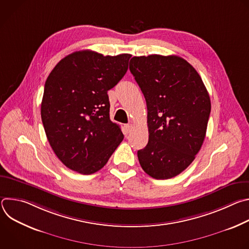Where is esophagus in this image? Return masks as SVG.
<instances>
[{
    "label": "esophagus",
    "mask_w": 249,
    "mask_h": 249,
    "mask_svg": "<svg viewBox=\"0 0 249 249\" xmlns=\"http://www.w3.org/2000/svg\"><path fill=\"white\" fill-rule=\"evenodd\" d=\"M131 128H132V126H131L130 124H126V125H124V129H123L124 134H125V135H127L128 133H130Z\"/></svg>",
    "instance_id": "obj_1"
}]
</instances>
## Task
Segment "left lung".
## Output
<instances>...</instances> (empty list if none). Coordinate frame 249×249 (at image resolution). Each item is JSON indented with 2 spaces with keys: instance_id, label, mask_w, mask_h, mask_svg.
Masks as SVG:
<instances>
[{
  "instance_id": "1",
  "label": "left lung",
  "mask_w": 249,
  "mask_h": 249,
  "mask_svg": "<svg viewBox=\"0 0 249 249\" xmlns=\"http://www.w3.org/2000/svg\"><path fill=\"white\" fill-rule=\"evenodd\" d=\"M129 69L148 109V145L138 151L144 171L169 179L194 160L206 136L211 100L197 71L170 55L133 57Z\"/></svg>"
}]
</instances>
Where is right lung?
<instances>
[{"label": "right lung", "mask_w": 249, "mask_h": 249, "mask_svg": "<svg viewBox=\"0 0 249 249\" xmlns=\"http://www.w3.org/2000/svg\"><path fill=\"white\" fill-rule=\"evenodd\" d=\"M131 56L77 51L63 58L49 74L41 119L52 150L68 168L94 173L122 142L119 125L109 117L107 91L126 74Z\"/></svg>", "instance_id": "right-lung-1"}]
</instances>
